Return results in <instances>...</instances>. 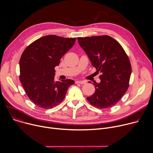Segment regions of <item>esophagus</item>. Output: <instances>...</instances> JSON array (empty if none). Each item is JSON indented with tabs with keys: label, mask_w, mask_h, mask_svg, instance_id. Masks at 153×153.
Returning <instances> with one entry per match:
<instances>
[{
	"label": "esophagus",
	"mask_w": 153,
	"mask_h": 153,
	"mask_svg": "<svg viewBox=\"0 0 153 153\" xmlns=\"http://www.w3.org/2000/svg\"><path fill=\"white\" fill-rule=\"evenodd\" d=\"M86 83V81H84V80H77L76 82V83H80V84H85Z\"/></svg>",
	"instance_id": "1"
}]
</instances>
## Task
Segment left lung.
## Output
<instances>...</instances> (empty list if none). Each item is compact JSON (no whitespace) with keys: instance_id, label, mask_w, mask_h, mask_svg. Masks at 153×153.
Returning <instances> with one entry per match:
<instances>
[{"instance_id":"8db88e82","label":"left lung","mask_w":153,"mask_h":153,"mask_svg":"<svg viewBox=\"0 0 153 153\" xmlns=\"http://www.w3.org/2000/svg\"><path fill=\"white\" fill-rule=\"evenodd\" d=\"M77 39L96 72L101 73L100 83L94 84V93L86 97L87 100L98 108L112 107L128 88L131 67L126 54L120 43L108 36Z\"/></svg>"}]
</instances>
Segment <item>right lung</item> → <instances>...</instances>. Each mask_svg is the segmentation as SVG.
<instances>
[{
	"label": "right lung",
	"mask_w": 153,
	"mask_h": 153,
	"mask_svg": "<svg viewBox=\"0 0 153 153\" xmlns=\"http://www.w3.org/2000/svg\"><path fill=\"white\" fill-rule=\"evenodd\" d=\"M76 38L43 36L27 47L21 56L20 80L30 99L42 108H52L65 98L71 79L54 80L55 70Z\"/></svg>",
	"instance_id": "right-lung-1"
}]
</instances>
